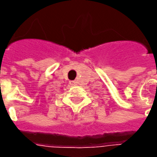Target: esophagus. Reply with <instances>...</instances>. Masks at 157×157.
<instances>
[{
	"label": "esophagus",
	"instance_id": "esophagus-1",
	"mask_svg": "<svg viewBox=\"0 0 157 157\" xmlns=\"http://www.w3.org/2000/svg\"><path fill=\"white\" fill-rule=\"evenodd\" d=\"M70 84L71 86H74L75 84V82H74V81H71V82H70Z\"/></svg>",
	"mask_w": 157,
	"mask_h": 157
}]
</instances>
